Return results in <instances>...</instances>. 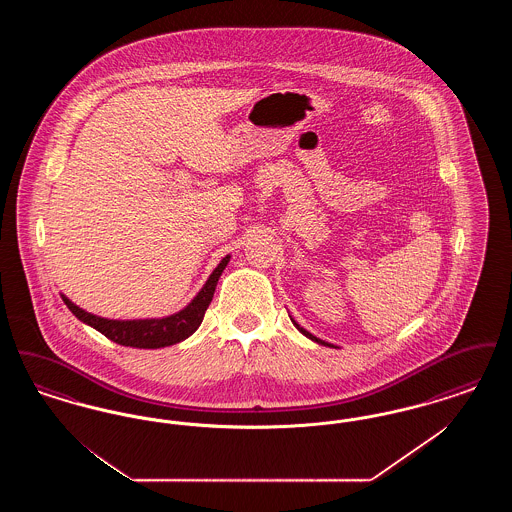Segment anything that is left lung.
<instances>
[{"label": "left lung", "mask_w": 512, "mask_h": 512, "mask_svg": "<svg viewBox=\"0 0 512 512\" xmlns=\"http://www.w3.org/2000/svg\"><path fill=\"white\" fill-rule=\"evenodd\" d=\"M290 318H292V317H290ZM292 322H293V326H295V328H297V330H299V332H301V334H303V336H307V338H309V340L317 341V343H320V345H332V343H328V341L320 340V338H317V336H313V334H311V332H307V330H305V328H301V326H299V324H297V322H295V320H293V318H292ZM332 347H334V345H332Z\"/></svg>", "instance_id": "obj_1"}]
</instances>
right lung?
<instances>
[{"label": "right lung", "instance_id": "obj_1", "mask_svg": "<svg viewBox=\"0 0 512 512\" xmlns=\"http://www.w3.org/2000/svg\"><path fill=\"white\" fill-rule=\"evenodd\" d=\"M230 261V255H226L219 263V267L211 272L203 288L195 295L194 299L178 313L171 317L163 318H140V320H111V318L92 315L61 293L65 305L74 317L82 320L84 324L96 328L105 338H109L124 347H138V349H159L174 345L178 341H184L194 334L199 328L201 320L205 317V311L209 303L213 301V293L217 288L220 274Z\"/></svg>", "mask_w": 512, "mask_h": 512}]
</instances>
